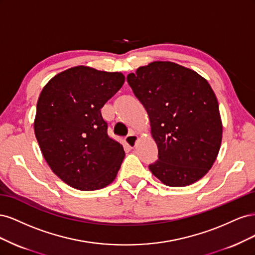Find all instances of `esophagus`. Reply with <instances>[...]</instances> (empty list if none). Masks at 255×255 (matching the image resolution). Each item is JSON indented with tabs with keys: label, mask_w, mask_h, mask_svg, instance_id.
<instances>
[{
	"label": "esophagus",
	"mask_w": 255,
	"mask_h": 255,
	"mask_svg": "<svg viewBox=\"0 0 255 255\" xmlns=\"http://www.w3.org/2000/svg\"><path fill=\"white\" fill-rule=\"evenodd\" d=\"M137 140H138V136L135 135V134H133V133L128 134V135L126 137V143L129 146V148H134L136 142H137Z\"/></svg>",
	"instance_id": "1"
}]
</instances>
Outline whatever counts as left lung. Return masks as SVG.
Segmentation results:
<instances>
[{"label": "left lung", "mask_w": 255, "mask_h": 255, "mask_svg": "<svg viewBox=\"0 0 255 255\" xmlns=\"http://www.w3.org/2000/svg\"><path fill=\"white\" fill-rule=\"evenodd\" d=\"M148 112L158 159L149 169L167 186H187L207 173L222 138L218 101L197 72L170 61H154L128 75Z\"/></svg>", "instance_id": "8db88e82"}]
</instances>
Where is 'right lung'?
<instances>
[{"label": "right lung", "instance_id": "obj_1", "mask_svg": "<svg viewBox=\"0 0 255 255\" xmlns=\"http://www.w3.org/2000/svg\"><path fill=\"white\" fill-rule=\"evenodd\" d=\"M125 83L120 72L74 67L57 74L38 99L35 135L48 165L60 180L80 190L111 184L125 158L101 109Z\"/></svg>", "mask_w": 255, "mask_h": 255}]
</instances>
